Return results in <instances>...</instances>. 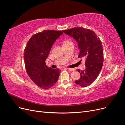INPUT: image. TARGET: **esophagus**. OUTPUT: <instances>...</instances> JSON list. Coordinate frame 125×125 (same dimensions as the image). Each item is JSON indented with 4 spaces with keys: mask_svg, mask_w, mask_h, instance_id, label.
<instances>
[{
    "mask_svg": "<svg viewBox=\"0 0 125 125\" xmlns=\"http://www.w3.org/2000/svg\"><path fill=\"white\" fill-rule=\"evenodd\" d=\"M68 70H69V71H74V69L73 68H67Z\"/></svg>",
    "mask_w": 125,
    "mask_h": 125,
    "instance_id": "obj_1",
    "label": "esophagus"
}]
</instances>
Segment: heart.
<instances>
[{
    "label": "heart",
    "instance_id": "obj_1",
    "mask_svg": "<svg viewBox=\"0 0 125 125\" xmlns=\"http://www.w3.org/2000/svg\"><path fill=\"white\" fill-rule=\"evenodd\" d=\"M70 41H67V40H66V41H65L63 42V43H68V42H69Z\"/></svg>",
    "mask_w": 125,
    "mask_h": 125
}]
</instances>
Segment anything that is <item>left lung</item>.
<instances>
[{
	"label": "left lung",
	"instance_id": "8db88e82",
	"mask_svg": "<svg viewBox=\"0 0 125 125\" xmlns=\"http://www.w3.org/2000/svg\"><path fill=\"white\" fill-rule=\"evenodd\" d=\"M62 31L78 42L80 50L78 58H85V69L77 70L80 73V78L75 83L80 86H88L95 80L103 65L104 54L101 41L95 32L88 29L75 27Z\"/></svg>",
	"mask_w": 125,
	"mask_h": 125
}]
</instances>
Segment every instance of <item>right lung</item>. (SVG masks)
<instances>
[{
  "label": "right lung",
  "instance_id": "1",
  "mask_svg": "<svg viewBox=\"0 0 125 125\" xmlns=\"http://www.w3.org/2000/svg\"><path fill=\"white\" fill-rule=\"evenodd\" d=\"M62 33L61 31L44 30L32 36L24 49L26 73L34 83L43 89L55 85L59 77L61 71L48 67L45 60L54 43Z\"/></svg>",
  "mask_w": 125,
  "mask_h": 125
}]
</instances>
